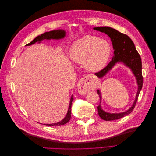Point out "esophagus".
<instances>
[{
  "mask_svg": "<svg viewBox=\"0 0 156 156\" xmlns=\"http://www.w3.org/2000/svg\"><path fill=\"white\" fill-rule=\"evenodd\" d=\"M96 81L92 76H85L81 79L79 84L78 91L81 94H86L95 88Z\"/></svg>",
  "mask_w": 156,
  "mask_h": 156,
  "instance_id": "obj_1",
  "label": "esophagus"
}]
</instances>
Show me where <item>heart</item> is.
I'll list each match as a JSON object with an SVG mask.
<instances>
[{
    "label": "heart",
    "instance_id": "1",
    "mask_svg": "<svg viewBox=\"0 0 156 156\" xmlns=\"http://www.w3.org/2000/svg\"><path fill=\"white\" fill-rule=\"evenodd\" d=\"M111 51V46L107 41L97 36H85L73 44L69 56L74 63H84L87 69L98 72L107 63Z\"/></svg>",
    "mask_w": 156,
    "mask_h": 156
}]
</instances>
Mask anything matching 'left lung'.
<instances>
[{
    "label": "left lung",
    "mask_w": 156,
    "mask_h": 156,
    "mask_svg": "<svg viewBox=\"0 0 156 156\" xmlns=\"http://www.w3.org/2000/svg\"><path fill=\"white\" fill-rule=\"evenodd\" d=\"M93 29L98 31L104 32L107 34L111 40L113 49H114V56H113L112 60L108 64L105 68L95 73L96 76L99 78L103 77L114 67L116 64L118 62H122L131 69L136 79V83H137L138 90L133 104L128 110L120 113H109L102 109L101 105V93L100 91L98 90V94L100 95V105L98 106L99 116L103 120L106 121L115 120L130 114L132 111L134 109L143 84L141 58L137 51L136 50L133 41L131 40L128 36L108 27H94Z\"/></svg>",
    "instance_id": "8db88e82"
}]
</instances>
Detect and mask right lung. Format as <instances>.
<instances>
[{
    "label": "right lung",
    "mask_w": 156,
    "mask_h": 156,
    "mask_svg": "<svg viewBox=\"0 0 156 156\" xmlns=\"http://www.w3.org/2000/svg\"><path fill=\"white\" fill-rule=\"evenodd\" d=\"M65 36H66V31L64 30H62V29L47 32L38 36H37L36 38H34L31 42H30L29 44H27L26 45L29 46V45H31L32 44H34L35 43H40L41 41L45 40L62 39L65 37ZM73 100V96H72V97H71V99H70V102H69L68 112L66 114V116L64 117V119L63 120H62L59 122H57V123L51 124H44V125L49 126H62V125H64V124H66V123H68L71 119V111H72V104Z\"/></svg>",
    "instance_id": "right-lung-1"
}]
</instances>
